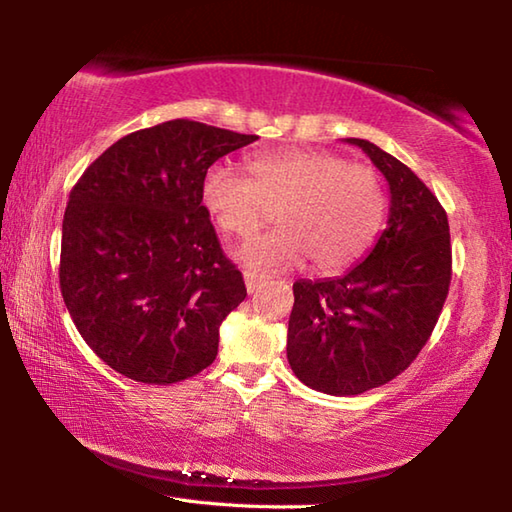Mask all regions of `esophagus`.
Listing matches in <instances>:
<instances>
[{
    "instance_id": "obj_1",
    "label": "esophagus",
    "mask_w": 512,
    "mask_h": 512,
    "mask_svg": "<svg viewBox=\"0 0 512 512\" xmlns=\"http://www.w3.org/2000/svg\"><path fill=\"white\" fill-rule=\"evenodd\" d=\"M244 282H246L248 293H255L259 287H262V284H264L266 280H264V275H257V273L246 271V273H244Z\"/></svg>"
}]
</instances>
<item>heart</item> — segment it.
Segmentation results:
<instances>
[{"mask_svg":"<svg viewBox=\"0 0 512 512\" xmlns=\"http://www.w3.org/2000/svg\"><path fill=\"white\" fill-rule=\"evenodd\" d=\"M248 180L212 164L201 203L225 235L248 237L275 214L280 228L253 237L237 259L253 271L289 268L309 257L320 273L341 271L366 253L386 219V192L375 169L309 149L255 153Z\"/></svg>","mask_w":512,"mask_h":512,"instance_id":"1","label":"heart"}]
</instances>
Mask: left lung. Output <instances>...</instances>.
I'll list each match as a JSON object with an SVG mask.
<instances>
[{
	"mask_svg": "<svg viewBox=\"0 0 512 512\" xmlns=\"http://www.w3.org/2000/svg\"><path fill=\"white\" fill-rule=\"evenodd\" d=\"M386 178V230L368 257L341 277L298 280L287 359L302 384L327 395H359L411 366L443 311L452 280V244L443 205L391 153L359 137Z\"/></svg>",
	"mask_w": 512,
	"mask_h": 512,
	"instance_id": "left-lung-1",
	"label": "left lung"
}]
</instances>
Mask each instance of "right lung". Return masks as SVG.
I'll return each mask as SVG.
<instances>
[{"mask_svg":"<svg viewBox=\"0 0 512 512\" xmlns=\"http://www.w3.org/2000/svg\"><path fill=\"white\" fill-rule=\"evenodd\" d=\"M257 135L173 119L121 137L69 194L60 291L106 366L142 384H176L216 359L219 327L246 298L223 255L201 180Z\"/></svg>","mask_w":512,"mask_h":512,"instance_id":"right-lung-1","label":"right lung"}]
</instances>
